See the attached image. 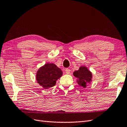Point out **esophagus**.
<instances>
[{
  "label": "esophagus",
  "instance_id": "esophagus-1",
  "mask_svg": "<svg viewBox=\"0 0 127 127\" xmlns=\"http://www.w3.org/2000/svg\"><path fill=\"white\" fill-rule=\"evenodd\" d=\"M65 71V73L66 74H69L70 73V70L69 69H66Z\"/></svg>",
  "mask_w": 127,
  "mask_h": 127
}]
</instances>
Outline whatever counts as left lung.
Returning <instances> with one entry per match:
<instances>
[{"mask_svg":"<svg viewBox=\"0 0 127 127\" xmlns=\"http://www.w3.org/2000/svg\"><path fill=\"white\" fill-rule=\"evenodd\" d=\"M73 75L77 79L78 84L83 88H86L87 83H90L92 81V74L85 66H81L78 70L74 72Z\"/></svg>","mask_w":127,"mask_h":127,"instance_id":"obj_1","label":"left lung"}]
</instances>
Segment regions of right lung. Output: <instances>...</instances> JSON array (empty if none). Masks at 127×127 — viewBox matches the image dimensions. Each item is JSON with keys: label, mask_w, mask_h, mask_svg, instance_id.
Masks as SVG:
<instances>
[{"label": "right lung", "mask_w": 127, "mask_h": 127, "mask_svg": "<svg viewBox=\"0 0 127 127\" xmlns=\"http://www.w3.org/2000/svg\"><path fill=\"white\" fill-rule=\"evenodd\" d=\"M63 72L53 63H47L37 70L36 79L37 83L44 89H48L55 86L56 81L60 78Z\"/></svg>", "instance_id": "1"}]
</instances>
